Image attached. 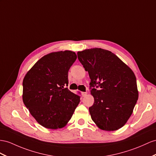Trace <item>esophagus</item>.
<instances>
[{"label":"esophagus","instance_id":"1","mask_svg":"<svg viewBox=\"0 0 156 156\" xmlns=\"http://www.w3.org/2000/svg\"><path fill=\"white\" fill-rule=\"evenodd\" d=\"M86 94H87L86 91V92H83V91H82V95L83 97H85L86 95Z\"/></svg>","mask_w":156,"mask_h":156}]
</instances>
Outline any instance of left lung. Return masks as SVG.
I'll return each instance as SVG.
<instances>
[{"mask_svg":"<svg viewBox=\"0 0 156 156\" xmlns=\"http://www.w3.org/2000/svg\"><path fill=\"white\" fill-rule=\"evenodd\" d=\"M91 79L94 98L91 119L102 130L121 129L131 116L138 98L136 78L130 68L111 51L100 48L78 52Z\"/></svg>","mask_w":156,"mask_h":156,"instance_id":"left-lung-1","label":"left lung"}]
</instances>
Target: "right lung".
Listing matches in <instances>:
<instances>
[{"label":"right lung","mask_w":156,"mask_h":156,"mask_svg":"<svg viewBox=\"0 0 156 156\" xmlns=\"http://www.w3.org/2000/svg\"><path fill=\"white\" fill-rule=\"evenodd\" d=\"M76 58L71 51L51 53L40 58L23 78V103L47 129L65 126L80 101V95L65 87L68 73Z\"/></svg>","instance_id":"1"}]
</instances>
